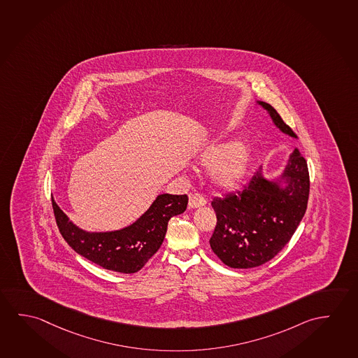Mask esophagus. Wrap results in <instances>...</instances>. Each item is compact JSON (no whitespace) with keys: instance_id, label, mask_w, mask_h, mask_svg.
<instances>
[{"instance_id":"34e87169","label":"esophagus","mask_w":358,"mask_h":358,"mask_svg":"<svg viewBox=\"0 0 358 358\" xmlns=\"http://www.w3.org/2000/svg\"><path fill=\"white\" fill-rule=\"evenodd\" d=\"M205 204H206V200L200 194H192L189 196V208H192V209H196L199 206H203Z\"/></svg>"}]
</instances>
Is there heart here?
<instances>
[{
    "label": "heart",
    "instance_id": "obj_1",
    "mask_svg": "<svg viewBox=\"0 0 358 358\" xmlns=\"http://www.w3.org/2000/svg\"><path fill=\"white\" fill-rule=\"evenodd\" d=\"M249 150L236 142L211 144L199 155V163L212 168L211 180L222 190L238 189L249 173Z\"/></svg>",
    "mask_w": 358,
    "mask_h": 358
}]
</instances>
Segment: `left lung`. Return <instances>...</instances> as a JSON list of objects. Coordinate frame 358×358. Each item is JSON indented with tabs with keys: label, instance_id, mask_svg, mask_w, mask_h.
Returning a JSON list of instances; mask_svg holds the SVG:
<instances>
[{
	"label": "left lung",
	"instance_id": "1",
	"mask_svg": "<svg viewBox=\"0 0 358 358\" xmlns=\"http://www.w3.org/2000/svg\"><path fill=\"white\" fill-rule=\"evenodd\" d=\"M257 104L266 109L280 131L297 138L273 106L262 101ZM308 194L306 159L295 148L276 180L266 179L260 169L244 190L213 199L217 222L209 241L211 250L233 268H250L270 262L295 233L305 215Z\"/></svg>",
	"mask_w": 358,
	"mask_h": 358
}]
</instances>
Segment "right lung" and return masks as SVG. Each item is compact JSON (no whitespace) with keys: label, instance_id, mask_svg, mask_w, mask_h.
I'll return each instance as SVG.
<instances>
[{"label":"right lung","instance_id":"1","mask_svg":"<svg viewBox=\"0 0 358 358\" xmlns=\"http://www.w3.org/2000/svg\"><path fill=\"white\" fill-rule=\"evenodd\" d=\"M187 205V195L160 194L129 227L107 233H88L69 222L52 198L56 222L67 244L87 260L122 273H136L147 264L163 244L168 222L184 213Z\"/></svg>","mask_w":358,"mask_h":358}]
</instances>
